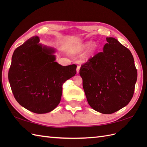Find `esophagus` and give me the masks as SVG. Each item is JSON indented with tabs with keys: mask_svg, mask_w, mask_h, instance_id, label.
<instances>
[{
	"mask_svg": "<svg viewBox=\"0 0 147 147\" xmlns=\"http://www.w3.org/2000/svg\"><path fill=\"white\" fill-rule=\"evenodd\" d=\"M80 69V66H77V74L79 73Z\"/></svg>",
	"mask_w": 147,
	"mask_h": 147,
	"instance_id": "34e87169",
	"label": "esophagus"
}]
</instances>
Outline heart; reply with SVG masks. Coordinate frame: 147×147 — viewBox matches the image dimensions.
Returning <instances> with one entry per match:
<instances>
[{
  "label": "heart",
  "mask_w": 147,
  "mask_h": 147,
  "mask_svg": "<svg viewBox=\"0 0 147 147\" xmlns=\"http://www.w3.org/2000/svg\"><path fill=\"white\" fill-rule=\"evenodd\" d=\"M90 46H91L90 48V53H92L94 51L95 49L96 48L94 44H92V42H87L81 44V45L78 47V49L79 51H84L86 50V49L88 48Z\"/></svg>",
  "instance_id": "b5f03b06"
}]
</instances>
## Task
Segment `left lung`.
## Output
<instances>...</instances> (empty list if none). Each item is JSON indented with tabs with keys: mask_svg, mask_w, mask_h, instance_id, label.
<instances>
[{
	"mask_svg": "<svg viewBox=\"0 0 147 147\" xmlns=\"http://www.w3.org/2000/svg\"><path fill=\"white\" fill-rule=\"evenodd\" d=\"M106 40L103 51L82 65L80 75L91 107L101 113L111 114L131 101L137 72L131 51L116 38Z\"/></svg>",
	"mask_w": 147,
	"mask_h": 147,
	"instance_id": "left-lung-1",
	"label": "left lung"
}]
</instances>
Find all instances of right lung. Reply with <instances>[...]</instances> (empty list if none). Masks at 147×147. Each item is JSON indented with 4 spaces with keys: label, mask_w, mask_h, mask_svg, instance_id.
Here are the masks:
<instances>
[{
    "label": "right lung",
    "mask_w": 147,
    "mask_h": 147,
    "mask_svg": "<svg viewBox=\"0 0 147 147\" xmlns=\"http://www.w3.org/2000/svg\"><path fill=\"white\" fill-rule=\"evenodd\" d=\"M34 36L13 53L8 80L16 101L30 112L43 114L55 109L61 101L63 83L76 74L75 64L56 62L54 48Z\"/></svg>",
    "instance_id": "right-lung-1"
}]
</instances>
